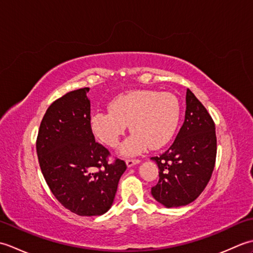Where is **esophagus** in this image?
<instances>
[{"instance_id":"esophagus-1","label":"esophagus","mask_w":253,"mask_h":253,"mask_svg":"<svg viewBox=\"0 0 253 253\" xmlns=\"http://www.w3.org/2000/svg\"><path fill=\"white\" fill-rule=\"evenodd\" d=\"M140 163V160H136V159H128V160H126V164H127V166L128 168H132L133 165H136V164H139Z\"/></svg>"}]
</instances>
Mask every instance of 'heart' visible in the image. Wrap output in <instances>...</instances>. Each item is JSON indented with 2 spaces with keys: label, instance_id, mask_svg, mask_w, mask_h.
Returning <instances> with one entry per match:
<instances>
[{
  "label": "heart",
  "instance_id": "heart-1",
  "mask_svg": "<svg viewBox=\"0 0 253 253\" xmlns=\"http://www.w3.org/2000/svg\"><path fill=\"white\" fill-rule=\"evenodd\" d=\"M180 120V104L170 92L136 90L118 95L110 111L91 116L94 136L109 148H116L128 125L132 135L123 143L122 153L136 155L148 147L160 149L175 135Z\"/></svg>",
  "mask_w": 253,
  "mask_h": 253
}]
</instances>
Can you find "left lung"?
Returning a JSON list of instances; mask_svg holds the SVG:
<instances>
[{
	"label": "left lung",
	"instance_id": "obj_1",
	"mask_svg": "<svg viewBox=\"0 0 253 253\" xmlns=\"http://www.w3.org/2000/svg\"><path fill=\"white\" fill-rule=\"evenodd\" d=\"M216 159L215 124L206 107L188 89L185 122L173 144L151 160L159 166L153 198L166 208L195 201L211 178Z\"/></svg>",
	"mask_w": 253,
	"mask_h": 253
}]
</instances>
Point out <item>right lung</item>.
Masks as SVG:
<instances>
[{
  "label": "right lung",
  "mask_w": 253,
  "mask_h": 253,
  "mask_svg": "<svg viewBox=\"0 0 253 253\" xmlns=\"http://www.w3.org/2000/svg\"><path fill=\"white\" fill-rule=\"evenodd\" d=\"M89 88L55 100L42 118L37 137L40 169L53 195L80 216L102 215L112 206L127 166L109 162L111 153L91 129Z\"/></svg>",
  "instance_id": "obj_1"
}]
</instances>
